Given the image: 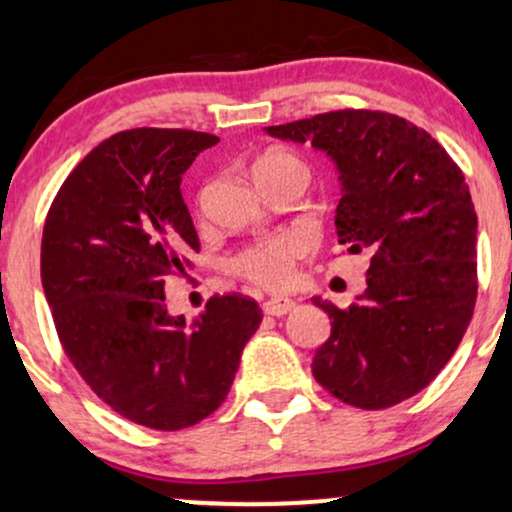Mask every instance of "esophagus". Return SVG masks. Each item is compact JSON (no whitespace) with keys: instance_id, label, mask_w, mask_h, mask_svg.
Listing matches in <instances>:
<instances>
[{"instance_id":"esophagus-1","label":"esophagus","mask_w":512,"mask_h":512,"mask_svg":"<svg viewBox=\"0 0 512 512\" xmlns=\"http://www.w3.org/2000/svg\"><path fill=\"white\" fill-rule=\"evenodd\" d=\"M293 308H296V301H291V298H269V301L262 303L264 313L274 315V317H281V315L291 313Z\"/></svg>"}]
</instances>
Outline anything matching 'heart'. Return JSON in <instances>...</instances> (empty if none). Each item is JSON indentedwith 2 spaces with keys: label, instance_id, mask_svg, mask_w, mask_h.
Masks as SVG:
<instances>
[{
  "label": "heart",
  "instance_id": "1",
  "mask_svg": "<svg viewBox=\"0 0 512 512\" xmlns=\"http://www.w3.org/2000/svg\"><path fill=\"white\" fill-rule=\"evenodd\" d=\"M284 173H303L308 175V168L298 156L289 154V151H272V154H264L257 158L255 166H252V175L255 180H267L274 175ZM305 243L296 236H276L272 240H264V243L252 245L238 252L236 257H231L228 269L233 274L243 276V279L252 281V284L267 286V289H279V286L289 284L293 274V262L303 255Z\"/></svg>",
  "mask_w": 512,
  "mask_h": 512
}]
</instances>
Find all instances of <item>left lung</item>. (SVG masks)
<instances>
[{
	"mask_svg": "<svg viewBox=\"0 0 512 512\" xmlns=\"http://www.w3.org/2000/svg\"><path fill=\"white\" fill-rule=\"evenodd\" d=\"M269 137L310 144L337 166L339 245L366 250V291L332 320L313 375L358 409L414 397L460 346L477 303V211L462 170L426 129L378 110H334Z\"/></svg>",
	"mask_w": 512,
	"mask_h": 512,
	"instance_id": "left-lung-1",
	"label": "left lung"
}]
</instances>
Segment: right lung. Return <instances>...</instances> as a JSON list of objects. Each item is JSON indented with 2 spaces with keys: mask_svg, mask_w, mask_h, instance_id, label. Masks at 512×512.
Listing matches in <instances>:
<instances>
[{
  "mask_svg": "<svg viewBox=\"0 0 512 512\" xmlns=\"http://www.w3.org/2000/svg\"><path fill=\"white\" fill-rule=\"evenodd\" d=\"M216 142L192 129L117 132L69 173L43 228L40 279L69 361L108 407L156 431L221 407L262 322L240 293L214 296L192 322L166 308V276L199 252L182 175Z\"/></svg>",
  "mask_w": 512,
  "mask_h": 512,
  "instance_id": "obj_1",
  "label": "right lung"
}]
</instances>
